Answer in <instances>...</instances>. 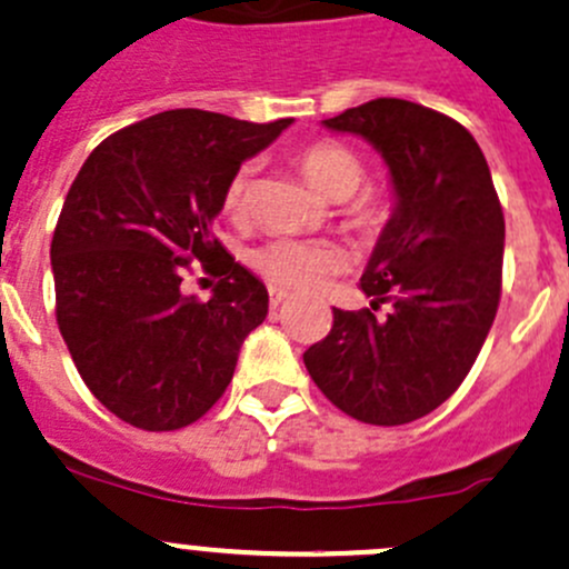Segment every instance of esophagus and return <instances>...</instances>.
<instances>
[{"mask_svg":"<svg viewBox=\"0 0 569 569\" xmlns=\"http://www.w3.org/2000/svg\"><path fill=\"white\" fill-rule=\"evenodd\" d=\"M268 292H271V307H273V309H277L279 303H284L287 298H290V292L282 290V287H273V284H271V290H268Z\"/></svg>","mask_w":569,"mask_h":569,"instance_id":"obj_1","label":"esophagus"}]
</instances>
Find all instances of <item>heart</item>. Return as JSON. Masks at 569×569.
Returning <instances> with one entry per match:
<instances>
[{"label":"heart","instance_id":"obj_1","mask_svg":"<svg viewBox=\"0 0 569 569\" xmlns=\"http://www.w3.org/2000/svg\"><path fill=\"white\" fill-rule=\"evenodd\" d=\"M303 173L309 182L320 190V193L331 196V199H348L353 190L362 184L365 166L351 149L331 140H320V143L307 146L298 154ZM251 171L254 168L243 166L232 179H229L227 190H223V212L229 218H240L249 204V184ZM385 204L376 199H362L353 204V216L365 223H379L385 218ZM251 266L257 273L268 279L273 287L282 290H318L329 282L335 273L346 268L348 257L342 246L335 240L320 238H271L262 246L251 251Z\"/></svg>","mask_w":569,"mask_h":569}]
</instances>
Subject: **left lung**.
<instances>
[{
    "mask_svg": "<svg viewBox=\"0 0 569 569\" xmlns=\"http://www.w3.org/2000/svg\"><path fill=\"white\" fill-rule=\"evenodd\" d=\"M385 160L392 216L362 290L370 309H335V326L303 365L351 418L401 426L435 412L473 368L500 301L503 210L476 138L442 112L373 99L326 118ZM391 303L385 319L375 315Z\"/></svg>",
    "mask_w": 569,
    "mask_h": 569,
    "instance_id": "8db88e82",
    "label": "left lung"
}]
</instances>
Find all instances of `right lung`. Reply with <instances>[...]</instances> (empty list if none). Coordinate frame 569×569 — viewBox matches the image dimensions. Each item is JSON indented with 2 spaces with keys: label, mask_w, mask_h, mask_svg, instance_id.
<instances>
[{
  "label": "right lung",
  "mask_w": 569,
  "mask_h": 569,
  "mask_svg": "<svg viewBox=\"0 0 569 569\" xmlns=\"http://www.w3.org/2000/svg\"><path fill=\"white\" fill-rule=\"evenodd\" d=\"M166 110L118 129L77 173L52 238L58 326L96 401L134 429L199 420L229 387L268 290L218 243L223 190L290 127ZM223 276L199 302L181 279Z\"/></svg>",
  "instance_id": "obj_1"
}]
</instances>
